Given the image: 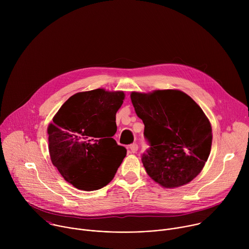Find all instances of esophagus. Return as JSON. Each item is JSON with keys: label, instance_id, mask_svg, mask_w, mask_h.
I'll use <instances>...</instances> for the list:
<instances>
[{"label": "esophagus", "instance_id": "obj_1", "mask_svg": "<svg viewBox=\"0 0 249 249\" xmlns=\"http://www.w3.org/2000/svg\"><path fill=\"white\" fill-rule=\"evenodd\" d=\"M129 149H130V152H131V153L135 154V153H137V151H138L139 147H138V145H137V144H132V145H130V146H129Z\"/></svg>", "mask_w": 249, "mask_h": 249}]
</instances>
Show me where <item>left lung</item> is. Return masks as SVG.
<instances>
[{"instance_id":"obj_1","label":"left lung","mask_w":249,"mask_h":249,"mask_svg":"<svg viewBox=\"0 0 249 249\" xmlns=\"http://www.w3.org/2000/svg\"><path fill=\"white\" fill-rule=\"evenodd\" d=\"M150 148L142 155L147 173L164 188L187 184L201 172L212 146V128L200 106L176 89L132 92Z\"/></svg>"}]
</instances>
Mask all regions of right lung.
<instances>
[{"label": "right lung", "mask_w": 249, "mask_h": 249, "mask_svg": "<svg viewBox=\"0 0 249 249\" xmlns=\"http://www.w3.org/2000/svg\"><path fill=\"white\" fill-rule=\"evenodd\" d=\"M123 91L97 89L71 96L48 126L51 161L76 188L92 191L107 185L127 150L112 138Z\"/></svg>", "instance_id": "right-lung-1"}]
</instances>
